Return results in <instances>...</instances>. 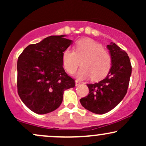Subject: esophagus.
Listing matches in <instances>:
<instances>
[{
	"label": "esophagus",
	"instance_id": "1",
	"mask_svg": "<svg viewBox=\"0 0 146 146\" xmlns=\"http://www.w3.org/2000/svg\"><path fill=\"white\" fill-rule=\"evenodd\" d=\"M81 82H80L78 81V80H75V86H78V85H80Z\"/></svg>",
	"mask_w": 146,
	"mask_h": 146
}]
</instances>
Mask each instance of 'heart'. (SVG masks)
I'll use <instances>...</instances> for the list:
<instances>
[{"mask_svg":"<svg viewBox=\"0 0 146 146\" xmlns=\"http://www.w3.org/2000/svg\"><path fill=\"white\" fill-rule=\"evenodd\" d=\"M82 66L77 73L79 80L91 78L99 80L108 73L112 64L110 53L102 44L92 39L80 40L74 45V51L66 48L62 53V64L69 74H73L79 66Z\"/></svg>","mask_w":146,"mask_h":146,"instance_id":"heart-1","label":"heart"}]
</instances>
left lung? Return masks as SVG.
<instances>
[{
	"label": "left lung",
	"instance_id": "1",
	"mask_svg": "<svg viewBox=\"0 0 146 146\" xmlns=\"http://www.w3.org/2000/svg\"><path fill=\"white\" fill-rule=\"evenodd\" d=\"M112 64L107 76L98 83L87 84L88 95L80 99L84 108L95 114H104L121 102L127 93L132 66L127 53L115 43L107 45Z\"/></svg>",
	"mask_w": 146,
	"mask_h": 146
}]
</instances>
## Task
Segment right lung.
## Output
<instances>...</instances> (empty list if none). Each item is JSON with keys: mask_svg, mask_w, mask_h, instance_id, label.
Wrapping results in <instances>:
<instances>
[{"mask_svg": "<svg viewBox=\"0 0 146 146\" xmlns=\"http://www.w3.org/2000/svg\"><path fill=\"white\" fill-rule=\"evenodd\" d=\"M65 36H48L27 46L18 57V93L25 105L37 114L59 108L64 90L75 86V80L62 66L63 52L73 42Z\"/></svg>", "mask_w": 146, "mask_h": 146, "instance_id": "add662e5", "label": "right lung"}]
</instances>
